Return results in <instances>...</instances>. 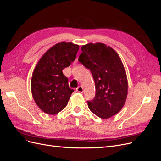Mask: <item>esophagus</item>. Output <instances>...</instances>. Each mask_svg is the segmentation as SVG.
Returning <instances> with one entry per match:
<instances>
[{"instance_id": "obj_1", "label": "esophagus", "mask_w": 161, "mask_h": 161, "mask_svg": "<svg viewBox=\"0 0 161 161\" xmlns=\"http://www.w3.org/2000/svg\"><path fill=\"white\" fill-rule=\"evenodd\" d=\"M76 91H77V92H83V91H84V90H83V87H82V86H78L77 88H76Z\"/></svg>"}]
</instances>
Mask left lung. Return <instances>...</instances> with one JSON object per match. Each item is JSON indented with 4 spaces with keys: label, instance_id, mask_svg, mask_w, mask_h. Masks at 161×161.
Listing matches in <instances>:
<instances>
[{
    "label": "left lung",
    "instance_id": "obj_1",
    "mask_svg": "<svg viewBox=\"0 0 161 161\" xmlns=\"http://www.w3.org/2000/svg\"><path fill=\"white\" fill-rule=\"evenodd\" d=\"M79 61L91 70L95 85V96L88 101L89 109L102 119L118 114L128 94L125 69L116 52L104 43L82 46Z\"/></svg>",
    "mask_w": 161,
    "mask_h": 161
}]
</instances>
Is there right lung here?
<instances>
[{
  "label": "right lung",
  "mask_w": 161,
  "mask_h": 161,
  "mask_svg": "<svg viewBox=\"0 0 161 161\" xmlns=\"http://www.w3.org/2000/svg\"><path fill=\"white\" fill-rule=\"evenodd\" d=\"M79 46L61 42L48 50L38 62L31 77V92L46 114L55 115L66 108L74 89L62 70L74 62Z\"/></svg>",
  "instance_id": "obj_1"
}]
</instances>
